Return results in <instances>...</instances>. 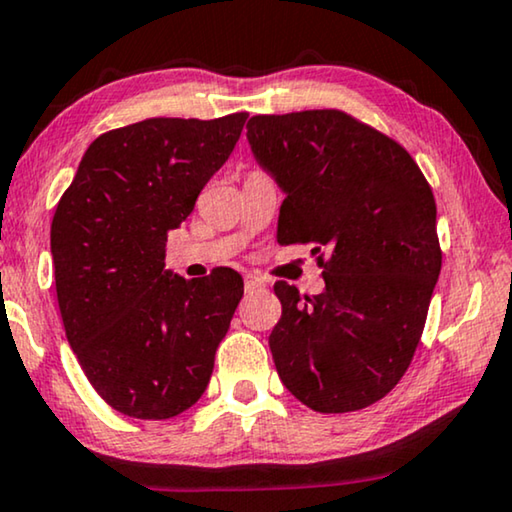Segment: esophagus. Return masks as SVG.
<instances>
[{
    "label": "esophagus",
    "mask_w": 512,
    "mask_h": 512,
    "mask_svg": "<svg viewBox=\"0 0 512 512\" xmlns=\"http://www.w3.org/2000/svg\"><path fill=\"white\" fill-rule=\"evenodd\" d=\"M262 287H264V280L259 276H253V273H248V276H246V292L262 290Z\"/></svg>",
    "instance_id": "obj_1"
}]
</instances>
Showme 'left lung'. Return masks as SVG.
I'll return each mask as SVG.
<instances>
[{"mask_svg":"<svg viewBox=\"0 0 512 512\" xmlns=\"http://www.w3.org/2000/svg\"><path fill=\"white\" fill-rule=\"evenodd\" d=\"M248 141L285 192L278 243H313L325 269L313 297L273 285L278 376L318 413L371 406L403 378L427 322L443 262L434 192L406 148L338 109L253 115Z\"/></svg>","mask_w":512,"mask_h":512,"instance_id":"8db88e82","label":"left lung"}]
</instances>
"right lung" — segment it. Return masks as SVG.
<instances>
[{"mask_svg":"<svg viewBox=\"0 0 512 512\" xmlns=\"http://www.w3.org/2000/svg\"><path fill=\"white\" fill-rule=\"evenodd\" d=\"M248 113L148 118L97 136L50 225L67 341L90 385L136 420L181 415L204 394L243 297L232 269H164L171 229L239 141Z\"/></svg>","mask_w":512,"mask_h":512,"instance_id":"right-lung-1","label":"right lung"}]
</instances>
